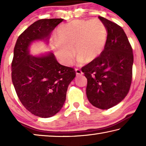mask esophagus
I'll return each mask as SVG.
<instances>
[{
	"label": "esophagus",
	"mask_w": 146,
	"mask_h": 146,
	"mask_svg": "<svg viewBox=\"0 0 146 146\" xmlns=\"http://www.w3.org/2000/svg\"><path fill=\"white\" fill-rule=\"evenodd\" d=\"M75 71H76V75H83L82 71H81V70H80V69H76Z\"/></svg>",
	"instance_id": "1"
}]
</instances>
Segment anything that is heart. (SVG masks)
I'll list each match as a JSON object with an SVG mask.
<instances>
[{"instance_id":"1","label":"heart","mask_w":146,"mask_h":146,"mask_svg":"<svg viewBox=\"0 0 146 146\" xmlns=\"http://www.w3.org/2000/svg\"><path fill=\"white\" fill-rule=\"evenodd\" d=\"M107 31L100 20H75L61 26L57 30L58 40L55 42L56 55L63 64L70 66L75 48L79 62H90L104 50Z\"/></svg>"}]
</instances>
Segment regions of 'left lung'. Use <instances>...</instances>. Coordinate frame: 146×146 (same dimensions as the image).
Segmentation results:
<instances>
[{"mask_svg": "<svg viewBox=\"0 0 146 146\" xmlns=\"http://www.w3.org/2000/svg\"><path fill=\"white\" fill-rule=\"evenodd\" d=\"M107 31L102 53L82 68L88 80L86 95L100 110L117 105L129 92L132 80L133 49L123 29L116 23L98 17Z\"/></svg>", "mask_w": 146, "mask_h": 146, "instance_id": "8db88e82", "label": "left lung"}]
</instances>
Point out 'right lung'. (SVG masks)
Masks as SVG:
<instances>
[{"label":"right lung","mask_w":146,"mask_h":146,"mask_svg":"<svg viewBox=\"0 0 146 146\" xmlns=\"http://www.w3.org/2000/svg\"><path fill=\"white\" fill-rule=\"evenodd\" d=\"M62 19H40L29 26L17 39L11 64V78L20 101L27 110L41 118L56 115L62 108L68 86L76 73L59 64L51 52L30 54L36 41L48 44Z\"/></svg>","instance_id":"right-lung-1"}]
</instances>
